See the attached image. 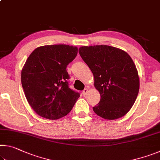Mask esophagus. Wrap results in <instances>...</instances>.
Returning a JSON list of instances; mask_svg holds the SVG:
<instances>
[{
    "label": "esophagus",
    "mask_w": 160,
    "mask_h": 160,
    "mask_svg": "<svg viewBox=\"0 0 160 160\" xmlns=\"http://www.w3.org/2000/svg\"><path fill=\"white\" fill-rule=\"evenodd\" d=\"M88 90L87 88H85V90L82 91V94H83L84 96H85V95H87V94H88Z\"/></svg>",
    "instance_id": "esophagus-1"
}]
</instances>
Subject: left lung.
I'll list each match as a JSON object with an SVG mask.
<instances>
[{
    "label": "left lung",
    "instance_id": "1",
    "mask_svg": "<svg viewBox=\"0 0 160 160\" xmlns=\"http://www.w3.org/2000/svg\"><path fill=\"white\" fill-rule=\"evenodd\" d=\"M79 53L92 72L101 99L93 107L103 118L126 115L138 94L140 80L133 61L126 51L107 45L82 47Z\"/></svg>",
    "mask_w": 160,
    "mask_h": 160
}]
</instances>
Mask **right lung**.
<instances>
[{"label": "right lung", "mask_w": 160, "mask_h": 160, "mask_svg": "<svg viewBox=\"0 0 160 160\" xmlns=\"http://www.w3.org/2000/svg\"><path fill=\"white\" fill-rule=\"evenodd\" d=\"M77 54L73 46L47 45L37 48L27 59L21 72L22 86L38 115L56 120L72 109L80 93L69 88L66 67Z\"/></svg>", "instance_id": "add662e5"}]
</instances>
